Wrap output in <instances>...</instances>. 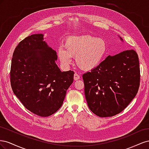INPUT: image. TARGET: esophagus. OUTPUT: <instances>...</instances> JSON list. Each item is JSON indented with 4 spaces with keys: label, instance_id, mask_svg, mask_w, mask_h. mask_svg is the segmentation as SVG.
Returning <instances> with one entry per match:
<instances>
[{
    "label": "esophagus",
    "instance_id": "esophagus-1",
    "mask_svg": "<svg viewBox=\"0 0 149 149\" xmlns=\"http://www.w3.org/2000/svg\"><path fill=\"white\" fill-rule=\"evenodd\" d=\"M80 79L79 75L78 73H75L74 74V79L76 81V80H78V79Z\"/></svg>",
    "mask_w": 149,
    "mask_h": 149
}]
</instances>
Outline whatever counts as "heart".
Listing matches in <instances>:
<instances>
[{
  "instance_id": "heart-1",
  "label": "heart",
  "mask_w": 149,
  "mask_h": 149,
  "mask_svg": "<svg viewBox=\"0 0 149 149\" xmlns=\"http://www.w3.org/2000/svg\"><path fill=\"white\" fill-rule=\"evenodd\" d=\"M105 40L97 38L91 35H73L68 37L65 47L57 49V55L63 66H69L73 57L76 63L84 70L96 68L104 60L107 53Z\"/></svg>"
}]
</instances>
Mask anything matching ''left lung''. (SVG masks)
Listing matches in <instances>:
<instances>
[{"label": "left lung", "mask_w": 149, "mask_h": 149, "mask_svg": "<svg viewBox=\"0 0 149 149\" xmlns=\"http://www.w3.org/2000/svg\"><path fill=\"white\" fill-rule=\"evenodd\" d=\"M140 77L139 57L134 49L107 56L83 75L89 109L101 118L120 113L136 96Z\"/></svg>", "instance_id": "obj_1"}]
</instances>
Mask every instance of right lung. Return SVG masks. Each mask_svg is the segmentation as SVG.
Returning <instances> with one entry per match:
<instances>
[{
	"mask_svg": "<svg viewBox=\"0 0 149 149\" xmlns=\"http://www.w3.org/2000/svg\"><path fill=\"white\" fill-rule=\"evenodd\" d=\"M56 52L33 34L21 41L13 53L10 83L15 95L29 111L48 117L61 107L67 89L73 82V71H61Z\"/></svg>",
	"mask_w": 149,
	"mask_h": 149,
	"instance_id": "obj_1",
	"label": "right lung"
}]
</instances>
